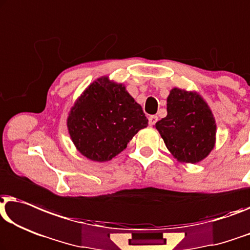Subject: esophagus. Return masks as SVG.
Segmentation results:
<instances>
[{
    "label": "esophagus",
    "instance_id": "1",
    "mask_svg": "<svg viewBox=\"0 0 250 250\" xmlns=\"http://www.w3.org/2000/svg\"><path fill=\"white\" fill-rule=\"evenodd\" d=\"M157 121H158V116H155V115H152V116L149 117V124L151 126L154 125L155 123H157Z\"/></svg>",
    "mask_w": 250,
    "mask_h": 250
}]
</instances>
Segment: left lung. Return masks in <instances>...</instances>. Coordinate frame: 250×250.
<instances>
[{
    "label": "left lung",
    "instance_id": "obj_1",
    "mask_svg": "<svg viewBox=\"0 0 250 250\" xmlns=\"http://www.w3.org/2000/svg\"><path fill=\"white\" fill-rule=\"evenodd\" d=\"M170 153L183 164H197L214 149L216 123L211 108L197 91L172 88L167 116L155 123Z\"/></svg>",
    "mask_w": 250,
    "mask_h": 250
}]
</instances>
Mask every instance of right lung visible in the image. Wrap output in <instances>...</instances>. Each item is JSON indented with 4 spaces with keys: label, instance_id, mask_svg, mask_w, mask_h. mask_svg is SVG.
<instances>
[{
    "label": "right lung",
    "instance_id": "obj_1",
    "mask_svg": "<svg viewBox=\"0 0 250 250\" xmlns=\"http://www.w3.org/2000/svg\"><path fill=\"white\" fill-rule=\"evenodd\" d=\"M74 146L86 159L109 161L147 126L142 107L123 83L100 77L75 100L66 119Z\"/></svg>",
    "mask_w": 250,
    "mask_h": 250
}]
</instances>
